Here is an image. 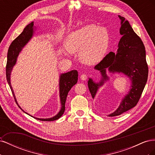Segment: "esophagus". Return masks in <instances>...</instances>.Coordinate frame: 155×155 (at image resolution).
I'll return each mask as SVG.
<instances>
[{
  "mask_svg": "<svg viewBox=\"0 0 155 155\" xmlns=\"http://www.w3.org/2000/svg\"><path fill=\"white\" fill-rule=\"evenodd\" d=\"M80 78H81V80H83V81H85L86 79H87V76L86 74H82V75H81Z\"/></svg>",
  "mask_w": 155,
  "mask_h": 155,
  "instance_id": "esophagus-1",
  "label": "esophagus"
}]
</instances>
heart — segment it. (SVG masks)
<instances>
[{
  "mask_svg": "<svg viewBox=\"0 0 155 155\" xmlns=\"http://www.w3.org/2000/svg\"><path fill=\"white\" fill-rule=\"evenodd\" d=\"M65 44L71 52L79 51L82 61L95 64L100 62L107 52L109 45V34L104 28L88 25L70 33Z\"/></svg>",
  "mask_w": 155,
  "mask_h": 155,
  "instance_id": "heart-1",
  "label": "heart"
}]
</instances>
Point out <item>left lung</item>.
Wrapping results in <instances>:
<instances>
[{"label":"left lung","mask_w":155,"mask_h":155,"mask_svg":"<svg viewBox=\"0 0 155 155\" xmlns=\"http://www.w3.org/2000/svg\"><path fill=\"white\" fill-rule=\"evenodd\" d=\"M118 17L121 20L120 33L122 37L117 52L110 51L95 66L94 68L100 70L101 74L100 82L96 83L91 78L88 81L89 91L94 99L97 89L109 79L106 74L107 68L110 72L123 73L131 80L129 93L123 98L118 109L109 115L110 117L120 115L137 105L148 78V66L143 42L134 31L129 21L124 17Z\"/></svg>","instance_id":"obj_1"}]
</instances>
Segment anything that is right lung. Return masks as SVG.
Instances as JSON below:
<instances>
[{
	"label": "right lung",
	"mask_w": 155,
	"mask_h": 155,
	"mask_svg": "<svg viewBox=\"0 0 155 155\" xmlns=\"http://www.w3.org/2000/svg\"><path fill=\"white\" fill-rule=\"evenodd\" d=\"M33 34H34V22H31L25 28L24 30H23V31L21 33V34L12 42L8 51L7 64H6V74L7 81L8 83V85H10V87L11 88V91L12 92L14 99H15L18 107H19L22 111L24 110L21 109L20 106L17 104L15 94H14V92L10 82V75H11L12 68L14 65H15L16 63L17 59L18 54H19V53L21 52L22 48L24 47L28 42L30 40V39L33 36ZM78 78V73L77 70H71L70 72L61 74L60 78H59V96H60L61 104V110L59 112V113L57 115H55V116L50 118H45V119L37 118H35V117H34V118L41 121H54L59 119L60 117L63 114L64 112L65 102H66L68 93L70 91V89H71V88L77 83ZM25 113H26V112H25Z\"/></svg>",
	"instance_id": "1"
}]
</instances>
